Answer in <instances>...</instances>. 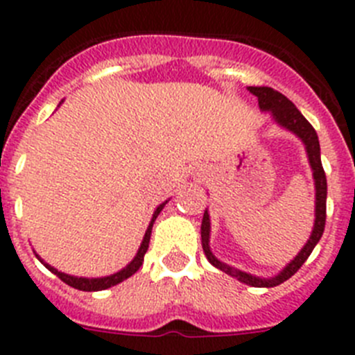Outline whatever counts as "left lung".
Instances as JSON below:
<instances>
[{"label":"left lung","mask_w":355,"mask_h":355,"mask_svg":"<svg viewBox=\"0 0 355 355\" xmlns=\"http://www.w3.org/2000/svg\"><path fill=\"white\" fill-rule=\"evenodd\" d=\"M249 90L252 96L258 97V105L259 108L265 110V112H272L275 121L281 124L286 130L293 131L299 139H302L304 146H306L307 150V158H309V163H311L313 168V178H315L316 184V213H315V227H313V233L307 240V243L304 245V249L300 250L299 256L293 259L291 263H288L286 268L279 275L272 279H259L254 277V275L245 274V272L236 270L233 266L225 265V263L218 261L209 250V215L208 211H205V216H202V225H200V240H202V249H205L206 258L211 263L213 266H216L218 270L225 272L231 277H236L241 283L249 284V286L256 288H272L277 286V284L284 283L295 272L299 270L300 266L306 263V259L309 258V254L313 252L315 245L320 241L322 234H324L325 229V200H327V180H325V172L324 167H322V159H320V142H318V135H316L315 128L307 122V119L300 114L299 110L295 108L293 103L288 99L286 96H283L277 90L270 89V87H249Z\"/></svg>","instance_id":"left-lung-1"}]
</instances>
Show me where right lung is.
<instances>
[{"label":"right lung","instance_id":"obj_1","mask_svg":"<svg viewBox=\"0 0 355 355\" xmlns=\"http://www.w3.org/2000/svg\"><path fill=\"white\" fill-rule=\"evenodd\" d=\"M163 206L165 205H159L158 208H156L155 215H153V220H150L149 227H147L146 231V236H144V241L142 245H140L139 252H137V256H135L133 261L130 263V265L126 266V268H122L121 272H117V274L114 275H108V277H101V279H85V277H72V275H67V274H62V272H58L56 268H53V266H49L48 263H44L46 265V268L48 270H51L53 274L56 275L58 279H62L65 284H69V286L76 288V290H81V291H99V290H106V288H112L115 286V284L122 283L124 279L131 277V275L135 274V272L139 270L140 266H142L144 263V256H146L147 249H149V240H150V231H153V224H155L156 216L159 215V211L163 209Z\"/></svg>","mask_w":355,"mask_h":355}]
</instances>
